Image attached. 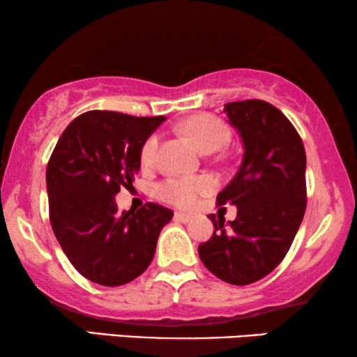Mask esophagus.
Here are the masks:
<instances>
[{
  "label": "esophagus",
  "mask_w": 357,
  "mask_h": 357,
  "mask_svg": "<svg viewBox=\"0 0 357 357\" xmlns=\"http://www.w3.org/2000/svg\"><path fill=\"white\" fill-rule=\"evenodd\" d=\"M175 219L180 222H190L193 219V216H190V214H185V213H175Z\"/></svg>",
  "instance_id": "obj_1"
}]
</instances>
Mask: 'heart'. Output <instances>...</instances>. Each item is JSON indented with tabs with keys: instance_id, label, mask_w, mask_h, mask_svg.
<instances>
[{
	"instance_id": "obj_1",
	"label": "heart",
	"mask_w": 357,
	"mask_h": 357,
	"mask_svg": "<svg viewBox=\"0 0 357 357\" xmlns=\"http://www.w3.org/2000/svg\"><path fill=\"white\" fill-rule=\"evenodd\" d=\"M182 130L187 133L193 143L203 153H213L221 149L231 138L227 125L214 115H195L182 125ZM160 138L158 133L151 135L141 146V162L151 165L155 160L159 151ZM214 182L209 177H169L158 185V195L164 202L175 204L178 208H192L199 198L211 193Z\"/></svg>"
}]
</instances>
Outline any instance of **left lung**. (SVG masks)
I'll return each mask as SVG.
<instances>
[{"instance_id": "8db88e82", "label": "left lung", "mask_w": 357, "mask_h": 357, "mask_svg": "<svg viewBox=\"0 0 357 357\" xmlns=\"http://www.w3.org/2000/svg\"><path fill=\"white\" fill-rule=\"evenodd\" d=\"M243 143L236 177L218 206L236 204L237 218L209 214L214 234L198 247L203 265L229 284H252L282 261L307 206L305 149L294 125L275 105L250 99L224 105Z\"/></svg>"}]
</instances>
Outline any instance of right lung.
<instances>
[{
	"label": "right lung",
	"instance_id": "add662e5",
	"mask_svg": "<svg viewBox=\"0 0 357 357\" xmlns=\"http://www.w3.org/2000/svg\"><path fill=\"white\" fill-rule=\"evenodd\" d=\"M164 120L86 112L66 126L48 160L52 229L71 265L97 284L121 286L144 273L174 216L158 203L138 211H119L115 203L120 188L133 187L141 146Z\"/></svg>",
	"mask_w": 357,
	"mask_h": 357
}]
</instances>
